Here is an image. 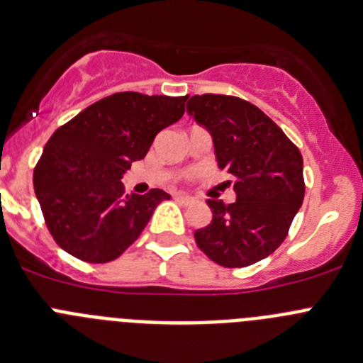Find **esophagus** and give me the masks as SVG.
<instances>
[{
    "instance_id": "1",
    "label": "esophagus",
    "mask_w": 363,
    "mask_h": 363,
    "mask_svg": "<svg viewBox=\"0 0 363 363\" xmlns=\"http://www.w3.org/2000/svg\"><path fill=\"white\" fill-rule=\"evenodd\" d=\"M174 199L179 202V204H182V206L194 204V199H189V197H186V195H181V194H175Z\"/></svg>"
}]
</instances>
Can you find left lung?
<instances>
[{
  "instance_id": "1",
  "label": "left lung",
  "mask_w": 363,
  "mask_h": 363,
  "mask_svg": "<svg viewBox=\"0 0 363 363\" xmlns=\"http://www.w3.org/2000/svg\"><path fill=\"white\" fill-rule=\"evenodd\" d=\"M186 110L211 133L218 168L235 179L237 194L228 206L208 201L213 218L195 231V242L222 267L266 259L284 242L302 206V153L262 110L240 97L194 96Z\"/></svg>"
}]
</instances>
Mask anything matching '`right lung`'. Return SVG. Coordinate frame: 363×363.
Wrapping results in <instances>:
<instances>
[{"label":"right lung","mask_w":363,"mask_h":363,"mask_svg":"<svg viewBox=\"0 0 363 363\" xmlns=\"http://www.w3.org/2000/svg\"><path fill=\"white\" fill-rule=\"evenodd\" d=\"M188 96L119 92L52 133L34 168V189L48 231L67 253L104 264L125 253L169 195L125 194L123 174L153 139L184 113Z\"/></svg>","instance_id":"1"}]
</instances>
